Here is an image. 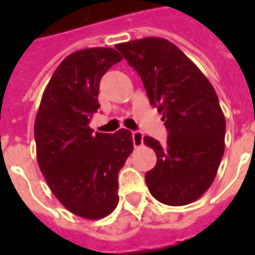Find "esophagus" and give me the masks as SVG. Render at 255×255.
Wrapping results in <instances>:
<instances>
[{"label": "esophagus", "instance_id": "esophagus-1", "mask_svg": "<svg viewBox=\"0 0 255 255\" xmlns=\"http://www.w3.org/2000/svg\"><path fill=\"white\" fill-rule=\"evenodd\" d=\"M132 142L135 147H139L143 144V133L140 131H133L132 132Z\"/></svg>", "mask_w": 255, "mask_h": 255}]
</instances>
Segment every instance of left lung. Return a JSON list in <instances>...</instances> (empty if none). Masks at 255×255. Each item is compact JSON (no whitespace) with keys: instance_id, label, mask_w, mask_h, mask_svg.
Returning a JSON list of instances; mask_svg holds the SVG:
<instances>
[{"instance_id":"1","label":"left lung","mask_w":255,"mask_h":255,"mask_svg":"<svg viewBox=\"0 0 255 255\" xmlns=\"http://www.w3.org/2000/svg\"><path fill=\"white\" fill-rule=\"evenodd\" d=\"M116 49L139 73L168 129L165 146L143 138L157 155V164L144 176L150 194L171 206L197 201L212 186L224 154L225 117L213 86L164 38H142Z\"/></svg>"}]
</instances>
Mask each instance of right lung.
Instances as JSON below:
<instances>
[{
  "mask_svg": "<svg viewBox=\"0 0 255 255\" xmlns=\"http://www.w3.org/2000/svg\"><path fill=\"white\" fill-rule=\"evenodd\" d=\"M111 47L83 49L63 60L42 95L34 126L36 158L49 187L79 217L104 219L119 203V171L133 149L132 133H93L101 78L119 61Z\"/></svg>",
  "mask_w": 255,
  "mask_h": 255,
  "instance_id": "1",
  "label": "right lung"
}]
</instances>
